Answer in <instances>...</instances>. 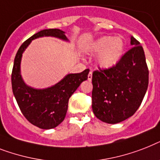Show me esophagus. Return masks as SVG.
Here are the masks:
<instances>
[{
    "label": "esophagus",
    "mask_w": 160,
    "mask_h": 160,
    "mask_svg": "<svg viewBox=\"0 0 160 160\" xmlns=\"http://www.w3.org/2000/svg\"><path fill=\"white\" fill-rule=\"evenodd\" d=\"M92 76H93V71H89V75H88V80H92Z\"/></svg>",
    "instance_id": "34e87169"
}]
</instances>
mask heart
I'll use <instances>...</instances> for the list:
<instances>
[{
  "label": "heart",
  "instance_id": "heart-1",
  "mask_svg": "<svg viewBox=\"0 0 160 160\" xmlns=\"http://www.w3.org/2000/svg\"><path fill=\"white\" fill-rule=\"evenodd\" d=\"M124 50V42L119 37L103 36L93 42L91 51L100 53L97 57V62L102 68L114 67L119 62Z\"/></svg>",
  "mask_w": 160,
  "mask_h": 160
}]
</instances>
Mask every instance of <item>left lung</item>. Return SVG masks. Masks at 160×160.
I'll list each match as a JSON object with an SVG mask.
<instances>
[{
  "label": "left lung",
  "instance_id": "obj_1",
  "mask_svg": "<svg viewBox=\"0 0 160 160\" xmlns=\"http://www.w3.org/2000/svg\"><path fill=\"white\" fill-rule=\"evenodd\" d=\"M132 48L114 67L93 72L92 108L96 118L115 124L126 120L141 106L149 84L143 48L131 37Z\"/></svg>",
  "mask_w": 160,
  "mask_h": 160
}]
</instances>
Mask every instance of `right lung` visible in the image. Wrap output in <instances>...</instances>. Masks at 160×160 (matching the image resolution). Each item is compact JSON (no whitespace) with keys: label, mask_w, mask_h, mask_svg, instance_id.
<instances>
[{"label":"right lung","mask_w":160,"mask_h":160,"mask_svg":"<svg viewBox=\"0 0 160 160\" xmlns=\"http://www.w3.org/2000/svg\"><path fill=\"white\" fill-rule=\"evenodd\" d=\"M43 36H52L67 40L65 32L58 28L43 29L33 34L19 48L15 58L11 74V84L19 109L24 118L41 129L58 127L65 119L69 98L80 84L88 79L89 70L77 74H69L55 85L44 89H36L24 84L20 75L22 54L31 41Z\"/></svg>","instance_id":"right-lung-1"}]
</instances>
